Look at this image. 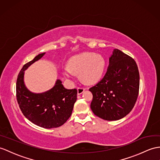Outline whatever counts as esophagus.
Listing matches in <instances>:
<instances>
[{
  "label": "esophagus",
  "instance_id": "34e87169",
  "mask_svg": "<svg viewBox=\"0 0 160 160\" xmlns=\"http://www.w3.org/2000/svg\"><path fill=\"white\" fill-rule=\"evenodd\" d=\"M85 91V88H77V93L78 95H80L81 93H83Z\"/></svg>",
  "mask_w": 160,
  "mask_h": 160
}]
</instances>
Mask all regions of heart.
Wrapping results in <instances>:
<instances>
[{
    "label": "heart",
    "mask_w": 160,
    "mask_h": 160,
    "mask_svg": "<svg viewBox=\"0 0 160 160\" xmlns=\"http://www.w3.org/2000/svg\"><path fill=\"white\" fill-rule=\"evenodd\" d=\"M106 67L104 58L93 53H83L71 58L63 73L68 80H73L75 73L80 72L81 79L88 84H94L102 79Z\"/></svg>",
    "instance_id": "heart-1"
}]
</instances>
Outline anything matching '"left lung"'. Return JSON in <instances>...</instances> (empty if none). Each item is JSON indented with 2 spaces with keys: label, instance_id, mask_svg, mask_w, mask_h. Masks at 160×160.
I'll return each mask as SVG.
<instances>
[{
  "label": "left lung",
  "instance_id": "obj_1",
  "mask_svg": "<svg viewBox=\"0 0 160 160\" xmlns=\"http://www.w3.org/2000/svg\"><path fill=\"white\" fill-rule=\"evenodd\" d=\"M140 76L135 60L115 49L106 74L89 88L93 94L91 109L98 118L115 121L132 110L139 92Z\"/></svg>",
  "mask_w": 160,
  "mask_h": 160
}]
</instances>
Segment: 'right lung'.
Masks as SVG:
<instances>
[{"label":"right lung","mask_w":160,"mask_h":160,"mask_svg":"<svg viewBox=\"0 0 160 160\" xmlns=\"http://www.w3.org/2000/svg\"><path fill=\"white\" fill-rule=\"evenodd\" d=\"M45 53L38 54L24 65L18 76L16 97L19 107L27 119L35 125L50 129L62 126L71 117L77 90L66 89L59 79L52 89L43 93H32L26 88L24 82V71Z\"/></svg>","instance_id":"1"}]
</instances>
